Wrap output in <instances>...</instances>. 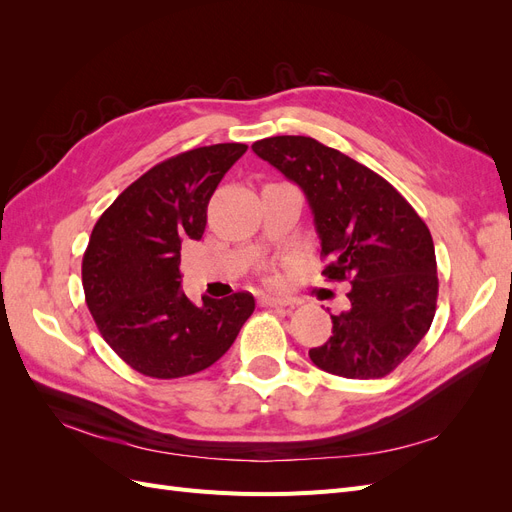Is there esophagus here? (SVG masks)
Listing matches in <instances>:
<instances>
[{"label": "esophagus", "mask_w": 512, "mask_h": 512, "mask_svg": "<svg viewBox=\"0 0 512 512\" xmlns=\"http://www.w3.org/2000/svg\"><path fill=\"white\" fill-rule=\"evenodd\" d=\"M260 303L265 307H288V305H294L292 299H286V297H271V294H267V297H262Z\"/></svg>", "instance_id": "esophagus-1"}]
</instances>
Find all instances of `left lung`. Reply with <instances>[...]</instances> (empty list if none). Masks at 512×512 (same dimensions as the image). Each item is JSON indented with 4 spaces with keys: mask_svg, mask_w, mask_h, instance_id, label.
Masks as SVG:
<instances>
[{
    "mask_svg": "<svg viewBox=\"0 0 512 512\" xmlns=\"http://www.w3.org/2000/svg\"><path fill=\"white\" fill-rule=\"evenodd\" d=\"M252 149L303 190L329 262L322 275L350 282L348 309L331 316L333 335L309 359L352 380L391 374L436 316L429 228L389 181L316 138L271 136Z\"/></svg>",
    "mask_w": 512,
    "mask_h": 512,
    "instance_id": "8db88e82",
    "label": "left lung"
}]
</instances>
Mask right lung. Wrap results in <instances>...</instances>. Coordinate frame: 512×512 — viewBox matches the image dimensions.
<instances>
[{
	"label": "right lung",
	"instance_id": "right-lung-1",
	"mask_svg": "<svg viewBox=\"0 0 512 512\" xmlns=\"http://www.w3.org/2000/svg\"><path fill=\"white\" fill-rule=\"evenodd\" d=\"M247 145L183 151L123 190L91 230L85 301L104 342L138 374L183 378L211 367L254 312L250 292L194 305L181 290V243L198 241L218 183Z\"/></svg>",
	"mask_w": 512,
	"mask_h": 512
}]
</instances>
